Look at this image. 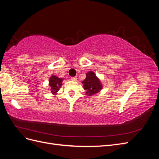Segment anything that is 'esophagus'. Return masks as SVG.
<instances>
[{
  "mask_svg": "<svg viewBox=\"0 0 159 159\" xmlns=\"http://www.w3.org/2000/svg\"><path fill=\"white\" fill-rule=\"evenodd\" d=\"M71 80L72 81H76L77 80V77L75 76V77H71Z\"/></svg>",
  "mask_w": 159,
  "mask_h": 159,
  "instance_id": "obj_1",
  "label": "esophagus"
}]
</instances>
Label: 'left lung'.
<instances>
[{
    "label": "left lung",
    "mask_w": 159,
    "mask_h": 159,
    "mask_svg": "<svg viewBox=\"0 0 159 159\" xmlns=\"http://www.w3.org/2000/svg\"><path fill=\"white\" fill-rule=\"evenodd\" d=\"M84 88L86 90V94L92 95L102 89V85L100 83L99 80L93 71H89L86 74V78L82 81Z\"/></svg>",
    "instance_id": "obj_1"
}]
</instances>
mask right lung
<instances>
[{
  "mask_svg": "<svg viewBox=\"0 0 159 159\" xmlns=\"http://www.w3.org/2000/svg\"><path fill=\"white\" fill-rule=\"evenodd\" d=\"M62 80L61 78H59L55 75H52L50 77L49 80V85L51 87L52 93L55 94L57 91H58L62 85Z\"/></svg>",
  "mask_w": 159,
  "mask_h": 159,
  "instance_id": "obj_1",
  "label": "right lung"
}]
</instances>
